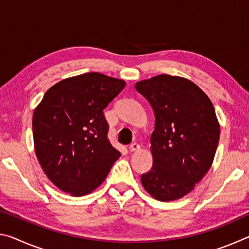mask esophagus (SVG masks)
Wrapping results in <instances>:
<instances>
[{"instance_id":"1","label":"esophagus","mask_w":249,"mask_h":249,"mask_svg":"<svg viewBox=\"0 0 249 249\" xmlns=\"http://www.w3.org/2000/svg\"><path fill=\"white\" fill-rule=\"evenodd\" d=\"M128 149H129V151H137L141 149V146L138 145L137 142H133V144H130L128 146Z\"/></svg>"}]
</instances>
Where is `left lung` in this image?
Segmentation results:
<instances>
[{
    "label": "left lung",
    "instance_id": "left-lung-1",
    "mask_svg": "<svg viewBox=\"0 0 249 249\" xmlns=\"http://www.w3.org/2000/svg\"><path fill=\"white\" fill-rule=\"evenodd\" d=\"M155 113L153 167L142 187L159 201L181 199L212 166L220 124L209 96L190 80L159 74L135 84Z\"/></svg>",
    "mask_w": 249,
    "mask_h": 249
}]
</instances>
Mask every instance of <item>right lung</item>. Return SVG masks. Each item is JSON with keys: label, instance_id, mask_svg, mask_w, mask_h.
I'll return each mask as SVG.
<instances>
[{"label": "right lung", "instance_id": "1", "mask_svg": "<svg viewBox=\"0 0 249 249\" xmlns=\"http://www.w3.org/2000/svg\"><path fill=\"white\" fill-rule=\"evenodd\" d=\"M125 81L99 72L61 80L46 92L33 115L34 146L49 180L73 196L103 182L121 153L111 145L103 109Z\"/></svg>", "mask_w": 249, "mask_h": 249}]
</instances>
